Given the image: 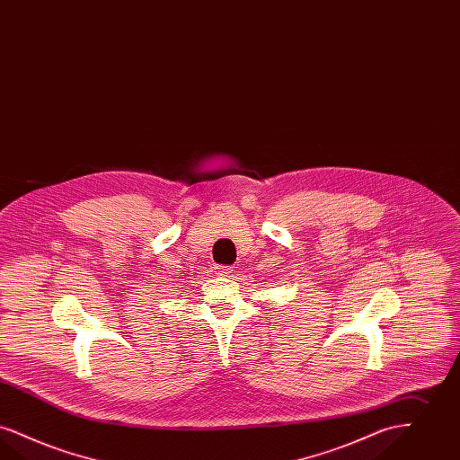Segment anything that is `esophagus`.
Masks as SVG:
<instances>
[{
    "instance_id": "esophagus-1",
    "label": "esophagus",
    "mask_w": 460,
    "mask_h": 460,
    "mask_svg": "<svg viewBox=\"0 0 460 460\" xmlns=\"http://www.w3.org/2000/svg\"><path fill=\"white\" fill-rule=\"evenodd\" d=\"M231 272H233V269H231V267H227V265H222V267H217V274H219V276H229Z\"/></svg>"
}]
</instances>
